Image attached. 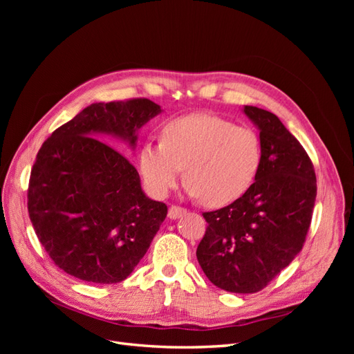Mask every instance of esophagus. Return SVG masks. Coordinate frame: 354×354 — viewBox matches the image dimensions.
Listing matches in <instances>:
<instances>
[{"label": "esophagus", "instance_id": "1", "mask_svg": "<svg viewBox=\"0 0 354 354\" xmlns=\"http://www.w3.org/2000/svg\"><path fill=\"white\" fill-rule=\"evenodd\" d=\"M183 214H186V209H185L183 207L171 205V207H169V209H168V217H169V218H173V220H176V218L181 217V216H183Z\"/></svg>", "mask_w": 354, "mask_h": 354}]
</instances>
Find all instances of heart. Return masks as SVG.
<instances>
[{
	"label": "heart",
	"mask_w": 354,
	"mask_h": 354,
	"mask_svg": "<svg viewBox=\"0 0 354 354\" xmlns=\"http://www.w3.org/2000/svg\"><path fill=\"white\" fill-rule=\"evenodd\" d=\"M260 159L259 136L251 128L194 113L168 122L162 142H146L138 164L153 195L165 196L185 168L189 194L201 196L208 207H223L251 186Z\"/></svg>",
	"instance_id": "b5f03b06"
}]
</instances>
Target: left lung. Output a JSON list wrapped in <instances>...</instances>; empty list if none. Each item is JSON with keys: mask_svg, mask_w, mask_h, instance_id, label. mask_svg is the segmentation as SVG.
Segmentation results:
<instances>
[{"mask_svg": "<svg viewBox=\"0 0 354 354\" xmlns=\"http://www.w3.org/2000/svg\"><path fill=\"white\" fill-rule=\"evenodd\" d=\"M260 130L255 181L230 205L203 212L196 257L224 291L259 292L303 250L316 201V174L304 147L274 113L245 106Z\"/></svg>", "mask_w": 354, "mask_h": 354, "instance_id": "1", "label": "left lung"}]
</instances>
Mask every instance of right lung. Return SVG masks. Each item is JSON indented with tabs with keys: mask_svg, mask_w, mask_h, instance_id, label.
I'll return each instance as SVG.
<instances>
[{
	"mask_svg": "<svg viewBox=\"0 0 354 354\" xmlns=\"http://www.w3.org/2000/svg\"><path fill=\"white\" fill-rule=\"evenodd\" d=\"M160 112L149 99L93 103L42 143L28 211L42 248L63 272L118 283L145 257L168 208L145 195L134 165L100 138L134 147L137 131Z\"/></svg>",
	"mask_w": 354,
	"mask_h": 354,
	"instance_id": "1",
	"label": "right lung"
}]
</instances>
